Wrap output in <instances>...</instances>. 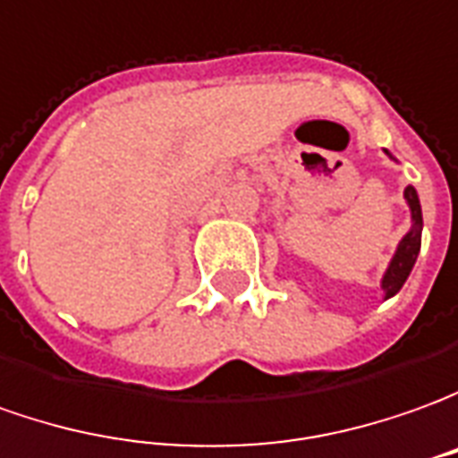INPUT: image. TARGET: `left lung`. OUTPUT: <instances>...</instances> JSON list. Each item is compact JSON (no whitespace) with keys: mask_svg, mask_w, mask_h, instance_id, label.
<instances>
[{"mask_svg":"<svg viewBox=\"0 0 458 458\" xmlns=\"http://www.w3.org/2000/svg\"><path fill=\"white\" fill-rule=\"evenodd\" d=\"M384 152L391 157V160H396V157H394L388 150ZM403 198H406L409 210H411V230L401 238L399 248H396V253H394V258H391V263H388V268H386L384 273V278H381V291H384L386 298H391V295L399 293L401 285L406 283L409 273H411L416 258H419V250H421L424 217H421V203H419V195H416L413 185H409V188L403 190Z\"/></svg>","mask_w":458,"mask_h":458,"instance_id":"left-lung-1","label":"left lung"}]
</instances>
